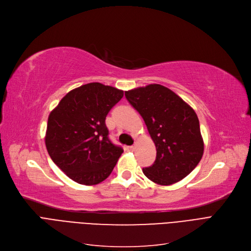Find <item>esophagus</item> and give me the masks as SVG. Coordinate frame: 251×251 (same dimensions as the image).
<instances>
[{"mask_svg": "<svg viewBox=\"0 0 251 251\" xmlns=\"http://www.w3.org/2000/svg\"><path fill=\"white\" fill-rule=\"evenodd\" d=\"M127 150H128V151H135V146H129V147H127Z\"/></svg>", "mask_w": 251, "mask_h": 251, "instance_id": "obj_1", "label": "esophagus"}]
</instances>
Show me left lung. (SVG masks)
<instances>
[{
    "label": "left lung",
    "instance_id": "1",
    "mask_svg": "<svg viewBox=\"0 0 251 251\" xmlns=\"http://www.w3.org/2000/svg\"><path fill=\"white\" fill-rule=\"evenodd\" d=\"M141 114L156 147V158L143 173L152 182L171 185L192 172L203 155V140L195 111L170 89L149 85L126 92Z\"/></svg>",
    "mask_w": 251,
    "mask_h": 251
}]
</instances>
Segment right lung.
<instances>
[{
	"label": "right lung",
	"mask_w": 251,
	"mask_h": 251,
	"mask_svg": "<svg viewBox=\"0 0 251 251\" xmlns=\"http://www.w3.org/2000/svg\"><path fill=\"white\" fill-rule=\"evenodd\" d=\"M124 91L91 82L70 91L48 118L46 147L54 163L81 185L108 177L124 152L110 141L105 119Z\"/></svg>",
	"instance_id": "obj_1"
}]
</instances>
